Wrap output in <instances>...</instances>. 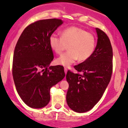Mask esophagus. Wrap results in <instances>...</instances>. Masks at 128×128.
Here are the masks:
<instances>
[{
  "label": "esophagus",
  "mask_w": 128,
  "mask_h": 128,
  "mask_svg": "<svg viewBox=\"0 0 128 128\" xmlns=\"http://www.w3.org/2000/svg\"><path fill=\"white\" fill-rule=\"evenodd\" d=\"M64 72H65L66 74V73H67V67H64Z\"/></svg>",
  "instance_id": "34e87169"
}]
</instances>
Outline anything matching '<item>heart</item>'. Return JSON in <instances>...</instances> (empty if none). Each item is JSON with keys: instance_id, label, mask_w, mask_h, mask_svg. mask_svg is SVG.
I'll list each match as a JSON object with an SVG mask.
<instances>
[{"instance_id": "b5f03b06", "label": "heart", "mask_w": 128, "mask_h": 128, "mask_svg": "<svg viewBox=\"0 0 128 128\" xmlns=\"http://www.w3.org/2000/svg\"><path fill=\"white\" fill-rule=\"evenodd\" d=\"M51 49L61 54L68 46V51L56 60L59 65L69 67L78 60L85 61L92 55L96 46L93 34L77 26H70L61 32V36L52 34L49 36Z\"/></svg>"}]
</instances>
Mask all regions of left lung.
Segmentation results:
<instances>
[{"mask_svg":"<svg viewBox=\"0 0 128 128\" xmlns=\"http://www.w3.org/2000/svg\"><path fill=\"white\" fill-rule=\"evenodd\" d=\"M98 42L88 60L74 66L78 72L68 70L66 79L69 84L66 100L74 111L84 112L92 110L104 94L112 73V49L107 35L96 28Z\"/></svg>","mask_w":128,"mask_h":128,"instance_id":"1","label":"left lung"}]
</instances>
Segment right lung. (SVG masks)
Returning a JSON list of instances; mask_svg holds the SVG:
<instances>
[{"mask_svg": "<svg viewBox=\"0 0 128 128\" xmlns=\"http://www.w3.org/2000/svg\"><path fill=\"white\" fill-rule=\"evenodd\" d=\"M62 23L58 18L32 23L24 29L16 45L13 79L19 96L30 108L46 106L50 88L65 76L62 66L49 67L54 58L49 36Z\"/></svg>", "mask_w": 128, "mask_h": 128, "instance_id": "obj_1", "label": "right lung"}]
</instances>
